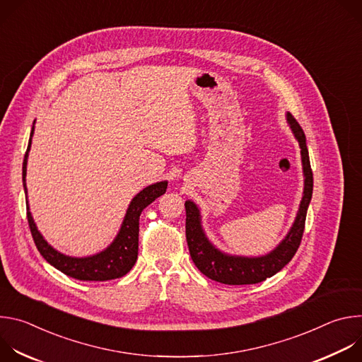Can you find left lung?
<instances>
[{"instance_id":"8db88e82","label":"left lung","mask_w":362,"mask_h":362,"mask_svg":"<svg viewBox=\"0 0 362 362\" xmlns=\"http://www.w3.org/2000/svg\"><path fill=\"white\" fill-rule=\"evenodd\" d=\"M286 120L291 130L300 147L302 169H303V196L292 228L289 229L285 239L268 255L257 257L233 256L223 253L215 247L211 240L206 238L197 206L192 200H186V240L192 261L196 268L212 281L225 285H250L262 282L267 278L274 276L279 272L296 253L305 229V219L309 202L313 197L314 177L309 154L306 147V139L302 127L293 119L291 113H286Z\"/></svg>"}]
</instances>
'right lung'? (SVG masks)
<instances>
[{
    "instance_id": "right-lung-1",
    "label": "right lung",
    "mask_w": 362,
    "mask_h": 362,
    "mask_svg": "<svg viewBox=\"0 0 362 362\" xmlns=\"http://www.w3.org/2000/svg\"><path fill=\"white\" fill-rule=\"evenodd\" d=\"M33 133H34V126L31 129L28 147L23 162V185H24L25 202H27V219H28L30 230L38 252L49 265H53L67 276H71L78 281H110V279L124 276L133 268L137 259L140 215L146 206H148L154 199H158L166 192L168 182L163 180V182L150 185L133 197V200L129 204V209L126 212L122 228L116 239L109 247H106L100 253L86 256V257H73V256L63 255L59 250H56L53 246L48 245L47 240L42 238V235L38 232L28 208L25 175H27V159H28L30 147H31Z\"/></svg>"
}]
</instances>
